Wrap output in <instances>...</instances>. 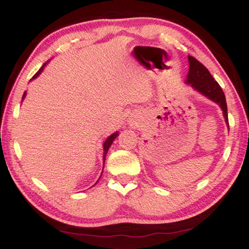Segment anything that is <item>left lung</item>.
I'll list each match as a JSON object with an SVG mask.
<instances>
[{"label": "left lung", "mask_w": 249, "mask_h": 249, "mask_svg": "<svg viewBox=\"0 0 249 249\" xmlns=\"http://www.w3.org/2000/svg\"><path fill=\"white\" fill-rule=\"evenodd\" d=\"M188 62H189V71L187 74L186 84L192 86L194 89L198 91L204 96L210 98L214 103L219 104L221 110L223 112V117L226 119V122L229 127V121H228V107L226 96L222 88L217 84V81L214 80L212 74L210 71L196 60L195 57L188 55Z\"/></svg>", "instance_id": "obj_1"}]
</instances>
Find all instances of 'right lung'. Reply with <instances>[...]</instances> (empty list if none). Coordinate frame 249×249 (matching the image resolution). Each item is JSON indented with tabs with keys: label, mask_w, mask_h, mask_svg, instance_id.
<instances>
[{
	"label": "right lung",
	"mask_w": 249,
	"mask_h": 249,
	"mask_svg": "<svg viewBox=\"0 0 249 249\" xmlns=\"http://www.w3.org/2000/svg\"><path fill=\"white\" fill-rule=\"evenodd\" d=\"M47 63H49V61H47L46 63H44V64H43L42 68H40V69H39L38 71H37V72L35 73V76L33 77V79H35V78L38 77L39 74L43 72L44 68L46 67V64H47ZM33 79H32V80H33ZM25 97H26V91H25V93H23V95H22V101H23V98H25ZM22 101H21V102H22ZM118 136H119V132H118V131H115V132H113V134H112L111 136H108V137L107 138V141L104 142V144H103V149H104V153H103V164L105 163V158H107V154L108 148H110V146L112 145V142H113V141H114L115 138L118 137ZM103 166H104V165H103ZM102 173H103V172H102ZM101 176H102V175H101ZM96 183H97V182H96Z\"/></svg>",
	"instance_id": "1"
}]
</instances>
